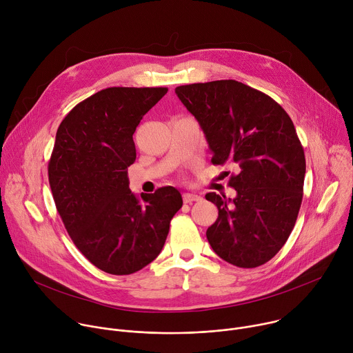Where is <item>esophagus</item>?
Instances as JSON below:
<instances>
[{
  "instance_id": "obj_1",
  "label": "esophagus",
  "mask_w": 353,
  "mask_h": 353,
  "mask_svg": "<svg viewBox=\"0 0 353 353\" xmlns=\"http://www.w3.org/2000/svg\"><path fill=\"white\" fill-rule=\"evenodd\" d=\"M201 199H203V198H201L196 194H191V192L183 194V201L185 204H192V203H195V201H201Z\"/></svg>"
}]
</instances>
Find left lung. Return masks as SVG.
Listing matches in <instances>:
<instances>
[{
	"label": "left lung",
	"mask_w": 353,
	"mask_h": 353,
	"mask_svg": "<svg viewBox=\"0 0 353 353\" xmlns=\"http://www.w3.org/2000/svg\"><path fill=\"white\" fill-rule=\"evenodd\" d=\"M176 94L203 128L214 165H236L233 199L208 192L218 219L207 230L215 253L240 268L270 261L296 223L305 150L289 114L268 94L233 79L191 83Z\"/></svg>",
	"instance_id": "obj_1"
}]
</instances>
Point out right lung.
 <instances>
[{
  "instance_id": "1",
  "label": "right lung",
  "mask_w": 353,
  "mask_h": 353,
  "mask_svg": "<svg viewBox=\"0 0 353 353\" xmlns=\"http://www.w3.org/2000/svg\"><path fill=\"white\" fill-rule=\"evenodd\" d=\"M168 88L100 90L61 121L48 161V183L63 223L81 253L112 275L152 263L166 241L181 194L161 187L137 198L127 168L135 162L132 134Z\"/></svg>"
}]
</instances>
